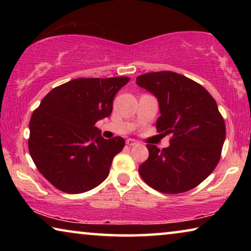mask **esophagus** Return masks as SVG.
Masks as SVG:
<instances>
[{
  "instance_id": "obj_1",
  "label": "esophagus",
  "mask_w": 251,
  "mask_h": 251,
  "mask_svg": "<svg viewBox=\"0 0 251 251\" xmlns=\"http://www.w3.org/2000/svg\"><path fill=\"white\" fill-rule=\"evenodd\" d=\"M137 144H138V142L135 141V139H131V138L126 139V145L127 146H136Z\"/></svg>"
}]
</instances>
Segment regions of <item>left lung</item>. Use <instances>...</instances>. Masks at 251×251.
I'll list each match as a JSON object with an SVG mask.
<instances>
[{
	"label": "left lung",
	"mask_w": 251,
	"mask_h": 251,
	"mask_svg": "<svg viewBox=\"0 0 251 251\" xmlns=\"http://www.w3.org/2000/svg\"><path fill=\"white\" fill-rule=\"evenodd\" d=\"M136 84L158 101V133L173 136L161 151L147 145L139 175L160 193L188 192L210 175L222 154L226 127L217 103L201 85L174 72L144 74Z\"/></svg>",
	"instance_id": "left-lung-1"
}]
</instances>
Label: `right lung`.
Here are the masks:
<instances>
[{"instance_id":"add662e5","label":"right lung","mask_w":251,"mask_h":251,"mask_svg":"<svg viewBox=\"0 0 251 251\" xmlns=\"http://www.w3.org/2000/svg\"><path fill=\"white\" fill-rule=\"evenodd\" d=\"M128 77L76 78L53 88L29 121L28 151L39 172L57 189L82 194L108 176L122 137L104 139L96 122L108 117Z\"/></svg>"}]
</instances>
